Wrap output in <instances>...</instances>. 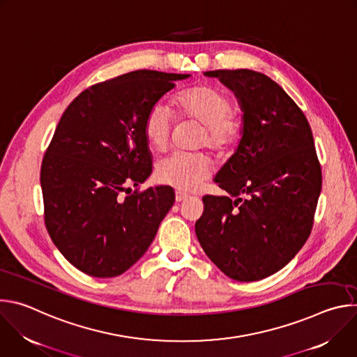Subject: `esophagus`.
<instances>
[{"mask_svg": "<svg viewBox=\"0 0 357 357\" xmlns=\"http://www.w3.org/2000/svg\"><path fill=\"white\" fill-rule=\"evenodd\" d=\"M188 197H189V195L185 193V192L178 190V192L175 193V200H176V202H183V200H186Z\"/></svg>", "mask_w": 357, "mask_h": 357, "instance_id": "1", "label": "esophagus"}]
</instances>
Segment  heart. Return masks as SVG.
I'll return each mask as SVG.
<instances>
[{
    "label": "heart",
    "instance_id": "heart-1",
    "mask_svg": "<svg viewBox=\"0 0 357 357\" xmlns=\"http://www.w3.org/2000/svg\"><path fill=\"white\" fill-rule=\"evenodd\" d=\"M179 117L193 119L205 126L202 144L218 152H226L240 138L243 121L233 110L230 96L213 84H196L181 90L174 97ZM174 117L171 110L158 101L144 119V135L148 145L164 151L169 142ZM212 174V160L203 152H175L157 164V179L181 190H192Z\"/></svg>",
    "mask_w": 357,
    "mask_h": 357
}]
</instances>
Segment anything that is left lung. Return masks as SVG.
Masks as SVG:
<instances>
[{
    "label": "left lung",
    "instance_id": "8db88e82",
    "mask_svg": "<svg viewBox=\"0 0 357 357\" xmlns=\"http://www.w3.org/2000/svg\"><path fill=\"white\" fill-rule=\"evenodd\" d=\"M205 76L234 91L241 139L215 176L227 196H203L195 225L206 256L227 277L263 280L285 267L311 234L322 188L310 123L284 89L248 69Z\"/></svg>",
    "mask_w": 357,
    "mask_h": 357
}]
</instances>
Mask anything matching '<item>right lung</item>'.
I'll return each instance as SVG.
<instances>
[{"instance_id": "1", "label": "right lung", "mask_w": 357, "mask_h": 357, "mask_svg": "<svg viewBox=\"0 0 357 357\" xmlns=\"http://www.w3.org/2000/svg\"><path fill=\"white\" fill-rule=\"evenodd\" d=\"M189 75L135 70L82 91L40 167L45 225L82 273L112 278L135 264L175 202L171 186L134 190L152 172L144 119Z\"/></svg>"}]
</instances>
